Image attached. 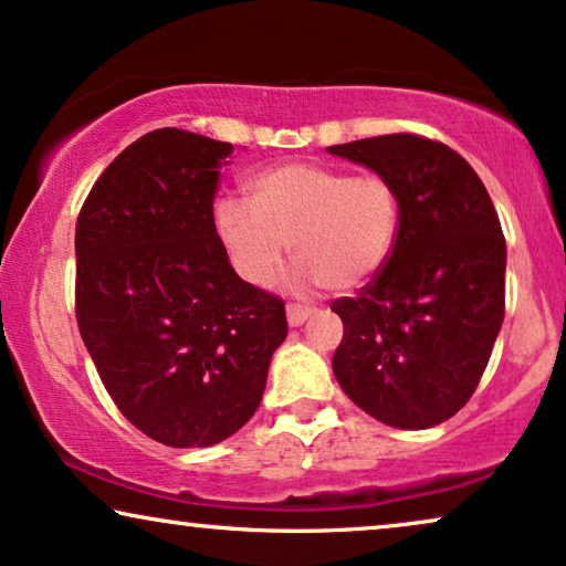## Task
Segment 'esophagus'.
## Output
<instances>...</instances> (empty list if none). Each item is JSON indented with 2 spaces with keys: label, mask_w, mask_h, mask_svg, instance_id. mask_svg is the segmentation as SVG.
Instances as JSON below:
<instances>
[{
  "label": "esophagus",
  "mask_w": 566,
  "mask_h": 566,
  "mask_svg": "<svg viewBox=\"0 0 566 566\" xmlns=\"http://www.w3.org/2000/svg\"><path fill=\"white\" fill-rule=\"evenodd\" d=\"M285 314H289V324L291 327H301L308 319V314H312V306H304V304H289L285 306Z\"/></svg>",
  "instance_id": "34e87169"
}]
</instances>
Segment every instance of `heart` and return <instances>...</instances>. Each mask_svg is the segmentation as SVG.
<instances>
[{
  "mask_svg": "<svg viewBox=\"0 0 566 566\" xmlns=\"http://www.w3.org/2000/svg\"><path fill=\"white\" fill-rule=\"evenodd\" d=\"M250 206L221 198L213 227L247 283L273 285L293 252L298 275L327 291H353L389 262L401 198L389 177L285 161L247 180Z\"/></svg>",
  "mask_w": 566,
  "mask_h": 566,
  "instance_id": "heart-1",
  "label": "heart"
}]
</instances>
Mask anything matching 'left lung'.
Listing matches in <instances>:
<instances>
[{"label": "left lung", "mask_w": 566, "mask_h": 566, "mask_svg": "<svg viewBox=\"0 0 566 566\" xmlns=\"http://www.w3.org/2000/svg\"><path fill=\"white\" fill-rule=\"evenodd\" d=\"M329 154L389 177L401 227L381 273L332 301L343 343L339 386L363 412L399 430H424L476 391L505 319L507 247L490 192L451 146L386 134Z\"/></svg>", "instance_id": "obj_1"}]
</instances>
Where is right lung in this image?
I'll list each match as a JSON object with an SVG mask.
<instances>
[{
	"instance_id": "add662e5",
	"label": "right lung",
	"mask_w": 566,
	"mask_h": 566,
	"mask_svg": "<svg viewBox=\"0 0 566 566\" xmlns=\"http://www.w3.org/2000/svg\"><path fill=\"white\" fill-rule=\"evenodd\" d=\"M231 151L190 130H151L107 165L76 219L84 345L120 415L172 448L234 436L289 335L285 301L242 281L216 234Z\"/></svg>"
}]
</instances>
